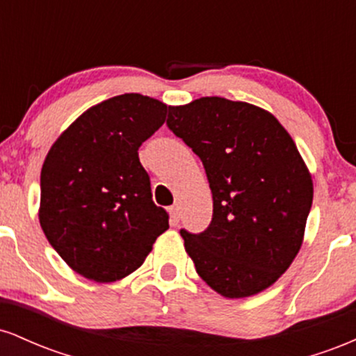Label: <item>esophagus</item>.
<instances>
[{
  "mask_svg": "<svg viewBox=\"0 0 356 356\" xmlns=\"http://www.w3.org/2000/svg\"><path fill=\"white\" fill-rule=\"evenodd\" d=\"M169 214H170V224H172V226L179 224V220H181V206H179V204H174V206L169 209Z\"/></svg>",
  "mask_w": 356,
  "mask_h": 356,
  "instance_id": "1",
  "label": "esophagus"
}]
</instances>
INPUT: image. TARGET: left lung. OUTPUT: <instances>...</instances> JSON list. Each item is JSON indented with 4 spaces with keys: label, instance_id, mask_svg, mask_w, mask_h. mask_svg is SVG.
I'll list each match as a JSON object with an SVG mask.
<instances>
[{
    "label": "left lung",
    "instance_id": "8db88e82",
    "mask_svg": "<svg viewBox=\"0 0 356 356\" xmlns=\"http://www.w3.org/2000/svg\"><path fill=\"white\" fill-rule=\"evenodd\" d=\"M167 125L199 155L212 192L209 227L181 231L195 271L231 300L264 291L300 252L312 209L295 140L271 112L222 97L169 107Z\"/></svg>",
    "mask_w": 356,
    "mask_h": 356
}]
</instances>
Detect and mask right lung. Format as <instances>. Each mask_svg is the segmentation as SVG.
Returning <instances> with one entry per match:
<instances>
[{
    "label": "right lung",
    "mask_w": 356,
    "mask_h": 356,
    "mask_svg": "<svg viewBox=\"0 0 356 356\" xmlns=\"http://www.w3.org/2000/svg\"><path fill=\"white\" fill-rule=\"evenodd\" d=\"M167 110L140 93L112 97L85 110L48 150L40 226L61 259L90 281L132 275L169 229L137 152L164 124Z\"/></svg>",
    "instance_id": "obj_1"
}]
</instances>
